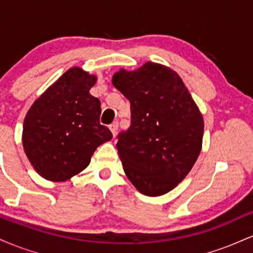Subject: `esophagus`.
Wrapping results in <instances>:
<instances>
[{"label":"esophagus","mask_w":253,"mask_h":253,"mask_svg":"<svg viewBox=\"0 0 253 253\" xmlns=\"http://www.w3.org/2000/svg\"><path fill=\"white\" fill-rule=\"evenodd\" d=\"M109 128H110V130H112L113 135H117L118 129H119V123H118V121H114L113 124H110Z\"/></svg>","instance_id":"34e87169"}]
</instances>
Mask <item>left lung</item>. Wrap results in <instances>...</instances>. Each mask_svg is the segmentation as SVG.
<instances>
[{
	"instance_id": "1",
	"label": "left lung",
	"mask_w": 253,
	"mask_h": 253,
	"mask_svg": "<svg viewBox=\"0 0 253 253\" xmlns=\"http://www.w3.org/2000/svg\"><path fill=\"white\" fill-rule=\"evenodd\" d=\"M113 84L130 103V126L117 136L125 173L144 195L167 194L201 152V113L178 75L161 64L120 70Z\"/></svg>"
}]
</instances>
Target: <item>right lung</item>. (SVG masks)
<instances>
[{"instance_id": "1", "label": "right lung", "mask_w": 253, "mask_h": 253, "mask_svg": "<svg viewBox=\"0 0 253 253\" xmlns=\"http://www.w3.org/2000/svg\"><path fill=\"white\" fill-rule=\"evenodd\" d=\"M95 82L96 77L82 69H70L28 110L22 144L43 178H71L88 167L97 146L113 138L100 124V100L89 92Z\"/></svg>"}]
</instances>
